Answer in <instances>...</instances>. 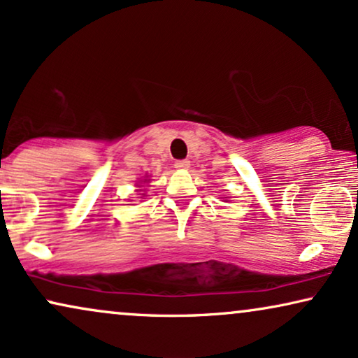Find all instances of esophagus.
Listing matches in <instances>:
<instances>
[{
	"label": "esophagus",
	"instance_id": "obj_1",
	"mask_svg": "<svg viewBox=\"0 0 358 358\" xmlns=\"http://www.w3.org/2000/svg\"><path fill=\"white\" fill-rule=\"evenodd\" d=\"M175 169L178 170H188L189 169V160H176Z\"/></svg>",
	"mask_w": 358,
	"mask_h": 358
}]
</instances>
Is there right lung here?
<instances>
[{"instance_id": "right-lung-1", "label": "right lung", "mask_w": 358, "mask_h": 358, "mask_svg": "<svg viewBox=\"0 0 358 358\" xmlns=\"http://www.w3.org/2000/svg\"><path fill=\"white\" fill-rule=\"evenodd\" d=\"M145 182H149V180H144V183H145ZM144 194H145V193H144Z\"/></svg>"}]
</instances>
